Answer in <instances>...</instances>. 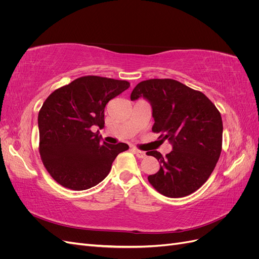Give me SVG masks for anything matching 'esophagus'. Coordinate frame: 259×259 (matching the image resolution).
<instances>
[{
    "label": "esophagus",
    "mask_w": 259,
    "mask_h": 259,
    "mask_svg": "<svg viewBox=\"0 0 259 259\" xmlns=\"http://www.w3.org/2000/svg\"><path fill=\"white\" fill-rule=\"evenodd\" d=\"M132 151L136 154L137 158L143 159V158H145V156H146V152H145V151L138 150V149H137V148H135V147H133V148H132Z\"/></svg>",
    "instance_id": "esophagus-1"
}]
</instances>
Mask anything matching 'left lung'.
I'll return each mask as SVG.
<instances>
[{
	"label": "left lung",
	"instance_id": "obj_1",
	"mask_svg": "<svg viewBox=\"0 0 259 259\" xmlns=\"http://www.w3.org/2000/svg\"><path fill=\"white\" fill-rule=\"evenodd\" d=\"M143 97L152 108V132L161 133L173 150L165 158L149 151L159 161L158 173L148 180L168 198H182L204 184L222 152L223 120L204 94L171 79H151L138 83L131 100Z\"/></svg>",
	"mask_w": 259,
	"mask_h": 259
}]
</instances>
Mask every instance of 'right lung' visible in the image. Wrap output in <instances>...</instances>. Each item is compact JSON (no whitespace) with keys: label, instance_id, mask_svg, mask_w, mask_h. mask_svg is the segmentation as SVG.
<instances>
[{"label":"right lung","instance_id":"obj_1","mask_svg":"<svg viewBox=\"0 0 259 259\" xmlns=\"http://www.w3.org/2000/svg\"><path fill=\"white\" fill-rule=\"evenodd\" d=\"M130 88L127 81L96 75L82 76L53 92L37 116L40 154L58 184L86 190L104 180L116 155L128 145L101 142L105 107Z\"/></svg>","mask_w":259,"mask_h":259}]
</instances>
